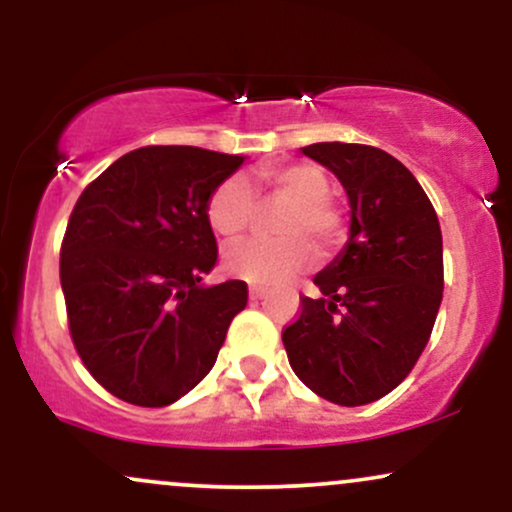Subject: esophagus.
I'll return each mask as SVG.
<instances>
[{
    "label": "esophagus",
    "instance_id": "34e87169",
    "mask_svg": "<svg viewBox=\"0 0 512 512\" xmlns=\"http://www.w3.org/2000/svg\"><path fill=\"white\" fill-rule=\"evenodd\" d=\"M264 291L262 286H250V301H260V298H264Z\"/></svg>",
    "mask_w": 512,
    "mask_h": 512
}]
</instances>
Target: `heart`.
Returning <instances> with one entry per match:
<instances>
[{"instance_id": "heart-1", "label": "heart", "mask_w": 512, "mask_h": 512, "mask_svg": "<svg viewBox=\"0 0 512 512\" xmlns=\"http://www.w3.org/2000/svg\"><path fill=\"white\" fill-rule=\"evenodd\" d=\"M257 182L269 197L289 202L279 211L276 231L286 236L248 238L231 245L223 257L226 272L257 286H274L291 279L315 260L314 240L320 252H332L344 240V221L330 202V175L315 163L264 168ZM257 197L248 178L231 175L211 192L207 221L221 238H236L255 219Z\"/></svg>"}]
</instances>
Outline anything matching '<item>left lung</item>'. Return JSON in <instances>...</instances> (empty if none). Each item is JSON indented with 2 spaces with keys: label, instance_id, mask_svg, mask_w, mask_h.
Instances as JSON below:
<instances>
[{
  "label": "left lung",
  "instance_id": "8db88e82",
  "mask_svg": "<svg viewBox=\"0 0 512 512\" xmlns=\"http://www.w3.org/2000/svg\"><path fill=\"white\" fill-rule=\"evenodd\" d=\"M301 154L342 182L349 240L281 339L305 387L361 407L395 390L428 344L443 301L440 223L419 180L383 149L320 142Z\"/></svg>",
  "mask_w": 512,
  "mask_h": 512
}]
</instances>
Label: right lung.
Listing matches in <instances>:
<instances>
[{"label": "right lung", "instance_id": "add662e5", "mask_svg": "<svg viewBox=\"0 0 512 512\" xmlns=\"http://www.w3.org/2000/svg\"><path fill=\"white\" fill-rule=\"evenodd\" d=\"M243 161L197 146H144L81 192L60 279L76 351L110 395L168 407L214 368L248 286L202 284L219 257L207 202Z\"/></svg>", "mask_w": 512, "mask_h": 512}]
</instances>
